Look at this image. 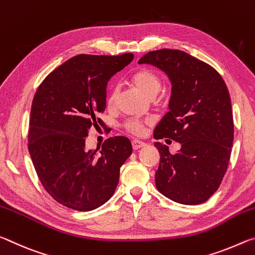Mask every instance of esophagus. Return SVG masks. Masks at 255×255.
<instances>
[{
    "mask_svg": "<svg viewBox=\"0 0 255 255\" xmlns=\"http://www.w3.org/2000/svg\"><path fill=\"white\" fill-rule=\"evenodd\" d=\"M131 145H132V148L133 149H139V148H141V147H144V146L146 145L144 141H141V140H139V139H133L132 141H131Z\"/></svg>",
    "mask_w": 255,
    "mask_h": 255,
    "instance_id": "obj_1",
    "label": "esophagus"
}]
</instances>
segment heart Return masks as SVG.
I'll use <instances>...</instances> for the list:
<instances>
[{
  "label": "heart",
  "instance_id": "b5f03b06",
  "mask_svg": "<svg viewBox=\"0 0 255 255\" xmlns=\"http://www.w3.org/2000/svg\"><path fill=\"white\" fill-rule=\"evenodd\" d=\"M132 82L136 84L138 89L143 92L145 96L147 97H154L156 94L159 89H161V80L157 76L156 73L153 71L148 70V68H140V70L136 71L132 74ZM118 90L117 86H112L110 89L109 93H108L107 98V103L108 106L111 107L114 106L116 101V97H117ZM147 122L146 120L141 119H129L125 123L124 127L126 128V130L133 133V135H143L144 133V128L146 126Z\"/></svg>",
  "mask_w": 255,
  "mask_h": 255
}]
</instances>
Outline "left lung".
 I'll return each mask as SVG.
<instances>
[{"label": "left lung", "instance_id": "left-lung-1", "mask_svg": "<svg viewBox=\"0 0 255 255\" xmlns=\"http://www.w3.org/2000/svg\"><path fill=\"white\" fill-rule=\"evenodd\" d=\"M138 63L156 66L169 76L170 111L155 128L154 138L181 144L175 154L159 141L154 144L161 155L156 188L179 204H202L221 185L234 139L225 82L214 67L178 49L149 51Z\"/></svg>", "mask_w": 255, "mask_h": 255}]
</instances>
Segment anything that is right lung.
<instances>
[{"mask_svg":"<svg viewBox=\"0 0 255 255\" xmlns=\"http://www.w3.org/2000/svg\"><path fill=\"white\" fill-rule=\"evenodd\" d=\"M133 59L77 55L46 76L34 94L28 148L41 184L68 208L90 211L110 199L120 167L132 152L127 137L108 138L101 149H86L85 137L106 109L107 84Z\"/></svg>","mask_w":255,"mask_h":255,"instance_id":"1","label":"right lung"}]
</instances>
